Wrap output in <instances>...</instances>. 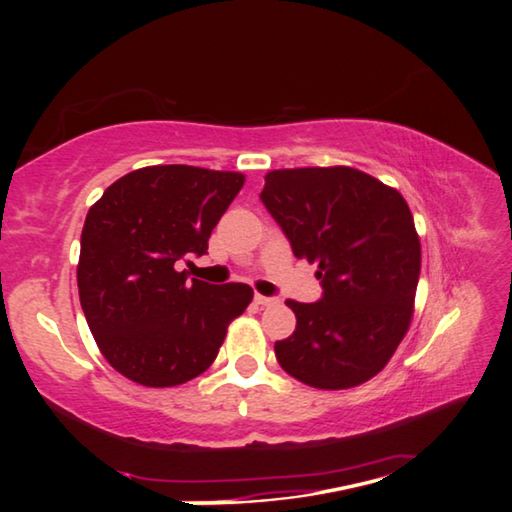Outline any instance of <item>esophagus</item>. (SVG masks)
Instances as JSON below:
<instances>
[{"label":"esophagus","mask_w":512,"mask_h":512,"mask_svg":"<svg viewBox=\"0 0 512 512\" xmlns=\"http://www.w3.org/2000/svg\"><path fill=\"white\" fill-rule=\"evenodd\" d=\"M255 302H257V305H262V307H271V305H275L277 298L262 296V293H255Z\"/></svg>","instance_id":"obj_1"}]
</instances>
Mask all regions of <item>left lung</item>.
Returning <instances> with one entry per match:
<instances>
[{
  "label": "left lung",
  "instance_id": "8db88e82",
  "mask_svg": "<svg viewBox=\"0 0 512 512\" xmlns=\"http://www.w3.org/2000/svg\"><path fill=\"white\" fill-rule=\"evenodd\" d=\"M264 207L293 255L318 264L323 296L287 300L296 332L277 363L323 391L359 386L386 366L411 325L420 239L397 189L352 167L266 173Z\"/></svg>",
  "mask_w": 512,
  "mask_h": 512
}]
</instances>
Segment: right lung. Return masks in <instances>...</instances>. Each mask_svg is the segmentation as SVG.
<instances>
[{
    "label": "right lung",
    "instance_id": "right-lung-1",
    "mask_svg": "<svg viewBox=\"0 0 512 512\" xmlns=\"http://www.w3.org/2000/svg\"><path fill=\"white\" fill-rule=\"evenodd\" d=\"M244 187L235 171L162 164L126 173L85 216L79 296L108 363L142 386L167 388L212 366L248 284L189 280L176 262L207 253L214 225Z\"/></svg>",
    "mask_w": 512,
    "mask_h": 512
}]
</instances>
